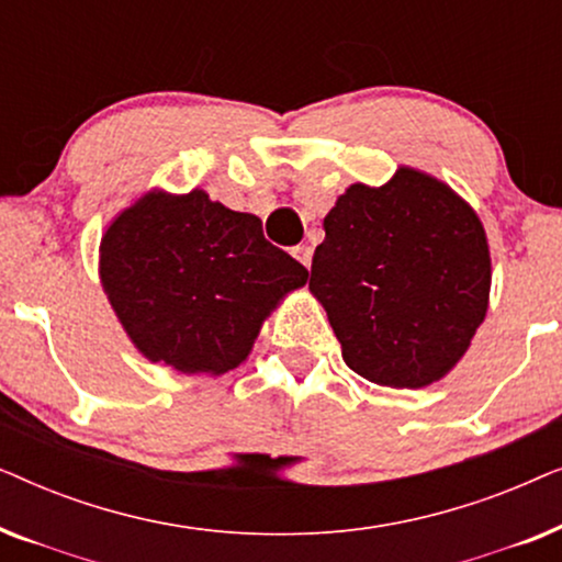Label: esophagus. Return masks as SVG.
Listing matches in <instances>:
<instances>
[{
	"label": "esophagus",
	"instance_id": "34e87169",
	"mask_svg": "<svg viewBox=\"0 0 562 562\" xmlns=\"http://www.w3.org/2000/svg\"><path fill=\"white\" fill-rule=\"evenodd\" d=\"M291 252H294V258H296L302 266H306V268L312 266V248H310V245H296V248L291 250Z\"/></svg>",
	"mask_w": 562,
	"mask_h": 562
}]
</instances>
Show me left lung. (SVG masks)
I'll list each match as a JSON object with an SVG mask.
<instances>
[{
  "label": "left lung",
  "mask_w": 562,
  "mask_h": 562,
  "mask_svg": "<svg viewBox=\"0 0 562 562\" xmlns=\"http://www.w3.org/2000/svg\"><path fill=\"white\" fill-rule=\"evenodd\" d=\"M310 289L348 368L379 386H429L463 358L486 317V233L450 187L398 168L383 187L352 183L337 199Z\"/></svg>",
  "instance_id": "1"
}]
</instances>
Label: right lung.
Instances as JSON below:
<instances>
[{"mask_svg": "<svg viewBox=\"0 0 562 562\" xmlns=\"http://www.w3.org/2000/svg\"><path fill=\"white\" fill-rule=\"evenodd\" d=\"M99 276L114 314L153 363L227 373L263 319L310 271L263 237L256 214L204 191H150L106 227Z\"/></svg>", "mask_w": 562, "mask_h": 562, "instance_id": "1", "label": "right lung"}]
</instances>
